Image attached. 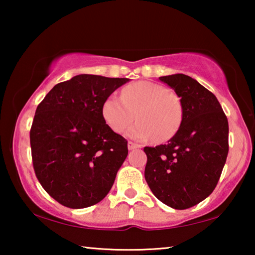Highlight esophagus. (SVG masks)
<instances>
[{
	"label": "esophagus",
	"instance_id": "obj_1",
	"mask_svg": "<svg viewBox=\"0 0 255 255\" xmlns=\"http://www.w3.org/2000/svg\"><path fill=\"white\" fill-rule=\"evenodd\" d=\"M138 147H139V146H138L137 144L132 143V141H128V149H129V150H132V149L138 148Z\"/></svg>",
	"mask_w": 255,
	"mask_h": 255
}]
</instances>
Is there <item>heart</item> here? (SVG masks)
I'll list each match as a JSON object with an SVG mask.
<instances>
[{"label": "heart", "instance_id": "heart-1", "mask_svg": "<svg viewBox=\"0 0 255 255\" xmlns=\"http://www.w3.org/2000/svg\"><path fill=\"white\" fill-rule=\"evenodd\" d=\"M102 115L112 130L122 132L138 118L127 130L132 140L158 141L170 139L182 120V106L174 94L163 85L140 81L126 86L123 97L110 96L102 106Z\"/></svg>", "mask_w": 255, "mask_h": 255}]
</instances>
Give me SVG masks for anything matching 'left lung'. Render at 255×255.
<instances>
[{
  "label": "left lung",
  "mask_w": 255,
  "mask_h": 255,
  "mask_svg": "<svg viewBox=\"0 0 255 255\" xmlns=\"http://www.w3.org/2000/svg\"><path fill=\"white\" fill-rule=\"evenodd\" d=\"M182 106V120L167 144L145 147V180L173 209L205 200L217 185L228 154V122L213 93L184 74L161 76Z\"/></svg>",
  "instance_id": "obj_1"
}]
</instances>
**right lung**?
Here are the masks:
<instances>
[{"mask_svg": "<svg viewBox=\"0 0 255 255\" xmlns=\"http://www.w3.org/2000/svg\"><path fill=\"white\" fill-rule=\"evenodd\" d=\"M129 79L80 74L56 84L37 107L31 130L34 173L50 197L73 209L100 202L128 155L102 106Z\"/></svg>", "mask_w": 255, "mask_h": 255, "instance_id": "right-lung-1", "label": "right lung"}]
</instances>
